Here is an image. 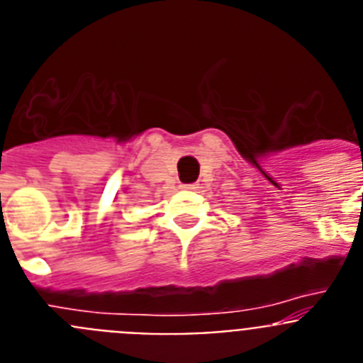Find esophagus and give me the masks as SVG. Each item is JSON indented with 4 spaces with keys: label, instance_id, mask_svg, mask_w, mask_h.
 I'll use <instances>...</instances> for the list:
<instances>
[{
    "label": "esophagus",
    "instance_id": "34e87169",
    "mask_svg": "<svg viewBox=\"0 0 363 363\" xmlns=\"http://www.w3.org/2000/svg\"><path fill=\"white\" fill-rule=\"evenodd\" d=\"M182 189H184V191H198V184H184Z\"/></svg>",
    "mask_w": 363,
    "mask_h": 363
}]
</instances>
